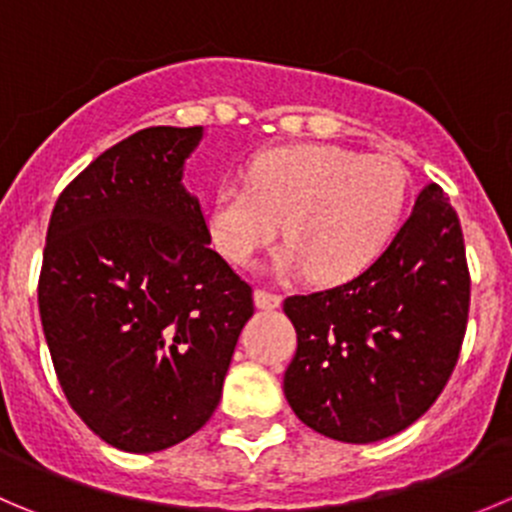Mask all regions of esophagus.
Listing matches in <instances>:
<instances>
[{"label":"esophagus","instance_id":"1","mask_svg":"<svg viewBox=\"0 0 512 512\" xmlns=\"http://www.w3.org/2000/svg\"><path fill=\"white\" fill-rule=\"evenodd\" d=\"M282 305V297L275 292L267 290H255V307L257 310H277Z\"/></svg>","mask_w":512,"mask_h":512}]
</instances>
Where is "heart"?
Wrapping results in <instances>:
<instances>
[{
    "label": "heart",
    "instance_id": "b5f03b06",
    "mask_svg": "<svg viewBox=\"0 0 512 512\" xmlns=\"http://www.w3.org/2000/svg\"><path fill=\"white\" fill-rule=\"evenodd\" d=\"M408 197V170L395 157L335 145L277 147L250 162V182L217 187L210 235L232 265L247 267L285 222L290 247L277 270L342 285L388 250Z\"/></svg>",
    "mask_w": 512,
    "mask_h": 512
}]
</instances>
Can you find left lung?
I'll return each mask as SVG.
<instances>
[{"mask_svg":"<svg viewBox=\"0 0 512 512\" xmlns=\"http://www.w3.org/2000/svg\"><path fill=\"white\" fill-rule=\"evenodd\" d=\"M470 307L460 220L435 182L423 187L388 250L355 280L287 297L297 332L285 398L340 443L410 428L443 393Z\"/></svg>","mask_w":512,"mask_h":512,"instance_id":"obj_1","label":"left lung"}]
</instances>
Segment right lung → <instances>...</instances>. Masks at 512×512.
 Returning a JSON list of instances; mask_svg holds the SVG:
<instances>
[{"label": "right lung", "instance_id": "add662e5", "mask_svg": "<svg viewBox=\"0 0 512 512\" xmlns=\"http://www.w3.org/2000/svg\"><path fill=\"white\" fill-rule=\"evenodd\" d=\"M205 127H147L52 210L39 317L74 413L107 445L157 453L215 413L252 287L210 247L182 185Z\"/></svg>", "mask_w": 512, "mask_h": 512}]
</instances>
